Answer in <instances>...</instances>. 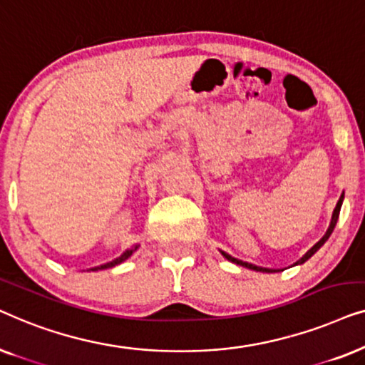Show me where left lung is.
Returning <instances> with one entry per match:
<instances>
[{
    "label": "left lung",
    "mask_w": 365,
    "mask_h": 365,
    "mask_svg": "<svg viewBox=\"0 0 365 365\" xmlns=\"http://www.w3.org/2000/svg\"><path fill=\"white\" fill-rule=\"evenodd\" d=\"M342 201H344V192H342V196L339 197V201H337V204H336V209H334V212H332V219H331V224H329V229L326 231V234H324V237L321 239V241H319L316 246H314L312 249H309V251L306 252V256L304 257H301L299 259V261L296 262V266L297 264H304L307 261L309 257H312L314 254H316L319 249H321L322 246H324V242L327 241L329 239V236H331L332 234V231H334V227H336V224H337V219H339V212H341V206H342ZM221 254L224 257L227 259V261H231V262H234V264H237V266H242V267H247V269H252V271H259V272H276L274 271V269H267V267H259V266H254V264H249V262H244V261H239V259H236V257H232V256H229L227 252H224V251H221Z\"/></svg>",
    "instance_id": "obj_1"
}]
</instances>
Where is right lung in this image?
<instances>
[{
  "instance_id": "add662e5",
  "label": "right lung",
  "mask_w": 365,
  "mask_h": 365,
  "mask_svg": "<svg viewBox=\"0 0 365 365\" xmlns=\"http://www.w3.org/2000/svg\"><path fill=\"white\" fill-rule=\"evenodd\" d=\"M138 249V246H133L131 249H128V251H124L121 256L119 257H116L114 259V261H111V262H106V264H103V266H98V267H93V269H89V271H101V269H108V267H114V266H118V264H121V262H124L126 261V259L131 256V254L136 251Z\"/></svg>"
}]
</instances>
